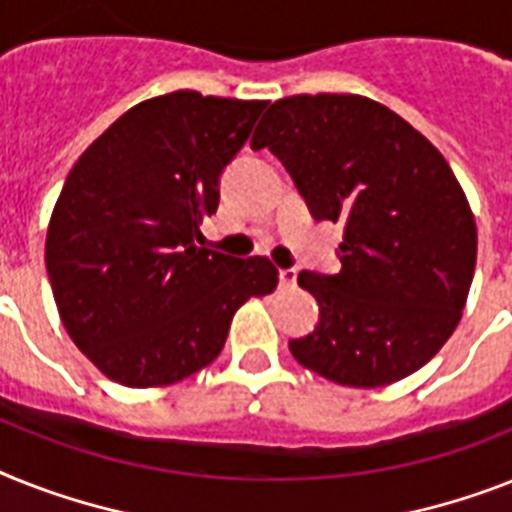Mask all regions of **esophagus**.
I'll return each instance as SVG.
<instances>
[{"label": "esophagus", "instance_id": "esophagus-1", "mask_svg": "<svg viewBox=\"0 0 512 512\" xmlns=\"http://www.w3.org/2000/svg\"><path fill=\"white\" fill-rule=\"evenodd\" d=\"M298 282V272L295 269H280V287L282 290H290Z\"/></svg>", "mask_w": 512, "mask_h": 512}]
</instances>
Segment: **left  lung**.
<instances>
[{
	"label": "left lung",
	"instance_id": "1",
	"mask_svg": "<svg viewBox=\"0 0 512 512\" xmlns=\"http://www.w3.org/2000/svg\"><path fill=\"white\" fill-rule=\"evenodd\" d=\"M264 117L253 149L280 156L316 219L345 225L340 272L298 274L322 316L290 353L342 387L400 382L450 340L474 280L476 219L458 177L369 96H285Z\"/></svg>",
	"mask_w": 512,
	"mask_h": 512
}]
</instances>
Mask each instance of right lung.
I'll use <instances>...</instances> for the list:
<instances>
[{
	"label": "right lung",
	"mask_w": 512,
	"mask_h": 512,
	"mask_svg": "<svg viewBox=\"0 0 512 512\" xmlns=\"http://www.w3.org/2000/svg\"><path fill=\"white\" fill-rule=\"evenodd\" d=\"M266 101L172 91L114 120L65 180L46 230L59 319L112 382L164 387L222 353L248 298L280 272L196 243L217 211L219 175Z\"/></svg>",
	"instance_id": "add662e5"
}]
</instances>
